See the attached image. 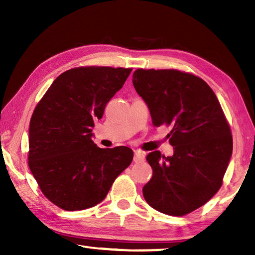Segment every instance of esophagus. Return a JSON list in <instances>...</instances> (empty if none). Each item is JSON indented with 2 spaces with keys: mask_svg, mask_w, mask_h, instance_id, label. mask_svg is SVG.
Here are the masks:
<instances>
[{
  "mask_svg": "<svg viewBox=\"0 0 255 255\" xmlns=\"http://www.w3.org/2000/svg\"><path fill=\"white\" fill-rule=\"evenodd\" d=\"M145 158V155L143 152H140V150H135V153H133V162H141L144 161Z\"/></svg>",
  "mask_w": 255,
  "mask_h": 255,
  "instance_id": "1",
  "label": "esophagus"
}]
</instances>
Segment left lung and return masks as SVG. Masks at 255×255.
<instances>
[{
	"mask_svg": "<svg viewBox=\"0 0 255 255\" xmlns=\"http://www.w3.org/2000/svg\"><path fill=\"white\" fill-rule=\"evenodd\" d=\"M136 92L147 105L154 126L171 125L172 156L159 150L146 159L152 179L143 188L159 213L183 216L209 201L222 187L233 152L231 128L219 101L200 77L176 70H137Z\"/></svg>",
	"mask_w": 255,
	"mask_h": 255,
	"instance_id": "left-lung-1",
	"label": "left lung"
}]
</instances>
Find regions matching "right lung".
I'll return each instance as SVG.
<instances>
[{"instance_id":"add662e5","label":"right lung","mask_w":255,"mask_h":255,"mask_svg":"<svg viewBox=\"0 0 255 255\" xmlns=\"http://www.w3.org/2000/svg\"><path fill=\"white\" fill-rule=\"evenodd\" d=\"M131 68H72L56 79L34 109L29 126V167L47 199L68 211L105 199L116 178L130 165L126 146L93 143L94 120L123 88Z\"/></svg>"}]
</instances>
